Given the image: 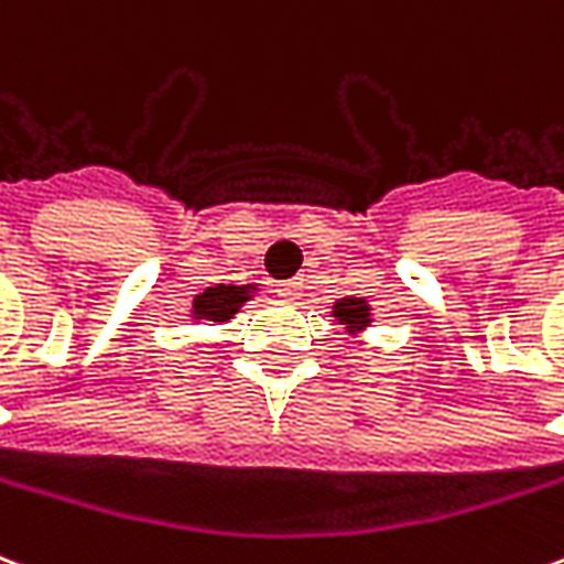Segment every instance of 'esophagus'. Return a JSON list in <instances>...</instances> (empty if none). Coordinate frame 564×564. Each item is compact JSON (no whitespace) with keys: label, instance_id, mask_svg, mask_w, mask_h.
Returning a JSON list of instances; mask_svg holds the SVG:
<instances>
[{"label":"esophagus","instance_id":"34e87169","mask_svg":"<svg viewBox=\"0 0 564 564\" xmlns=\"http://www.w3.org/2000/svg\"><path fill=\"white\" fill-rule=\"evenodd\" d=\"M301 290H304V281H301V278H292V281L278 283V295H281V299H286V301L299 299Z\"/></svg>","mask_w":564,"mask_h":564}]
</instances>
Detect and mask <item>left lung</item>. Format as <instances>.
I'll return each mask as SVG.
<instances>
[{
    "instance_id": "obj_1",
    "label": "left lung",
    "mask_w": 564,
    "mask_h": 564,
    "mask_svg": "<svg viewBox=\"0 0 564 564\" xmlns=\"http://www.w3.org/2000/svg\"><path fill=\"white\" fill-rule=\"evenodd\" d=\"M372 307L367 304V299H355V295H346V299L334 301V307H330V316L337 319V325L349 330L351 337L360 334V330L369 328V322H372Z\"/></svg>"
}]
</instances>
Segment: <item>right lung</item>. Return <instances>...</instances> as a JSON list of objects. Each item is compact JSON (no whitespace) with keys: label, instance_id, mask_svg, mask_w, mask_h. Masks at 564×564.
I'll use <instances>...</instances> for the list:
<instances>
[{"label":"right lung","instance_id":"obj_1","mask_svg":"<svg viewBox=\"0 0 564 564\" xmlns=\"http://www.w3.org/2000/svg\"><path fill=\"white\" fill-rule=\"evenodd\" d=\"M253 292H257V283H245V286H236V283H218V286H209V290H204L200 295H195V301H192V319L197 322L234 319L245 301L253 299Z\"/></svg>","mask_w":564,"mask_h":564}]
</instances>
